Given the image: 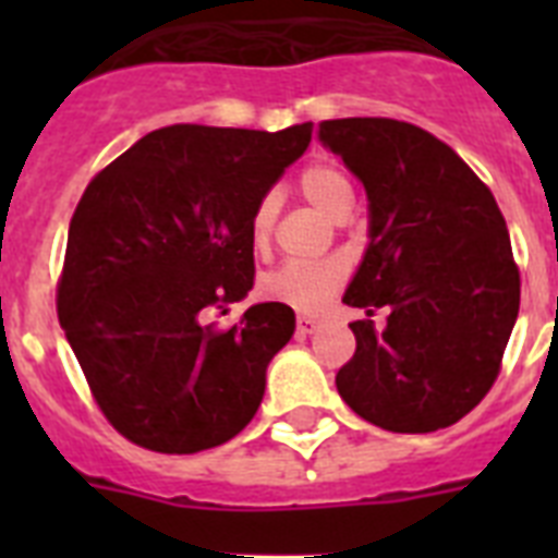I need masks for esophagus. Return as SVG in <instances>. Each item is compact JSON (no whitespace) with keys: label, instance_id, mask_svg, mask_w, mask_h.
<instances>
[{"label":"esophagus","instance_id":"34e87169","mask_svg":"<svg viewBox=\"0 0 558 558\" xmlns=\"http://www.w3.org/2000/svg\"><path fill=\"white\" fill-rule=\"evenodd\" d=\"M322 324V318L313 313H304V315H298V322H295V330L301 332V336H306V332H313L315 327Z\"/></svg>","mask_w":558,"mask_h":558}]
</instances>
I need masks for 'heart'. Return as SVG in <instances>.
<instances>
[{
  "mask_svg": "<svg viewBox=\"0 0 558 558\" xmlns=\"http://www.w3.org/2000/svg\"><path fill=\"white\" fill-rule=\"evenodd\" d=\"M298 187L313 202L315 208L327 217H344L353 205V185L330 161H315L298 177ZM278 202L275 196H263L252 214V243L257 248L269 243L271 226H275ZM348 266L339 257H322V260H287L278 269L263 278V295L292 310L310 313L327 304V298L344 283Z\"/></svg>",
  "mask_w": 558,
  "mask_h": 558,
  "instance_id": "b5f03b06",
  "label": "heart"
}]
</instances>
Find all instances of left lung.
I'll use <instances>...</instances> for the list:
<instances>
[{
	"mask_svg": "<svg viewBox=\"0 0 558 558\" xmlns=\"http://www.w3.org/2000/svg\"><path fill=\"white\" fill-rule=\"evenodd\" d=\"M367 191L371 245L344 304L356 353L341 399L385 432L428 434L466 416L501 373L521 275L493 191L449 144L397 118L318 124ZM389 313L375 330L372 313Z\"/></svg>",
	"mask_w": 558,
	"mask_h": 558,
	"instance_id": "obj_1",
	"label": "left lung"
}]
</instances>
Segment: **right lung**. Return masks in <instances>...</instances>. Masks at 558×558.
Segmentation results:
<instances>
[{"label": "right lung", "instance_id": "1", "mask_svg": "<svg viewBox=\"0 0 558 558\" xmlns=\"http://www.w3.org/2000/svg\"><path fill=\"white\" fill-rule=\"evenodd\" d=\"M280 133L173 124L100 170L69 222L57 318L109 425L142 449L193 454L252 423L292 306L202 322L254 287L252 214L306 150ZM226 313V310H222Z\"/></svg>", "mask_w": 558, "mask_h": 558}]
</instances>
